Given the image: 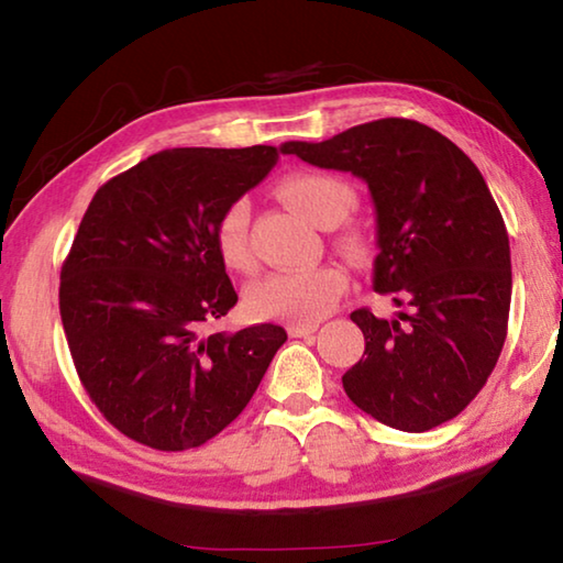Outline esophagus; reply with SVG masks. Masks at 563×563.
Instances as JSON below:
<instances>
[{
  "mask_svg": "<svg viewBox=\"0 0 563 563\" xmlns=\"http://www.w3.org/2000/svg\"><path fill=\"white\" fill-rule=\"evenodd\" d=\"M318 330L316 322H290L288 325V335L290 338H308Z\"/></svg>",
  "mask_w": 563,
  "mask_h": 563,
  "instance_id": "34e87169",
  "label": "esophagus"
}]
</instances>
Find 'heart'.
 I'll use <instances>...</instances> for the list:
<instances>
[{
  "label": "heart",
  "instance_id": "1",
  "mask_svg": "<svg viewBox=\"0 0 563 563\" xmlns=\"http://www.w3.org/2000/svg\"><path fill=\"white\" fill-rule=\"evenodd\" d=\"M278 194L305 221L330 228L345 221L355 206V194L328 174H295L280 180ZM251 225V203L245 198L235 201L218 216L213 228L216 251L228 271L251 273L255 255L247 238ZM350 245L355 243L350 238ZM347 290V275L338 265H320L312 271L271 273L255 280L245 290V312L255 320H288L316 322L335 308L340 295Z\"/></svg>",
  "mask_w": 563,
  "mask_h": 563
}]
</instances>
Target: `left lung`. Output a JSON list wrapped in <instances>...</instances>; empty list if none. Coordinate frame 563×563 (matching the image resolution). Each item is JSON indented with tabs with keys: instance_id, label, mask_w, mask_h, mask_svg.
I'll return each mask as SVG.
<instances>
[{
	"instance_id": "8db88e82",
	"label": "left lung",
	"mask_w": 563,
	"mask_h": 563,
	"mask_svg": "<svg viewBox=\"0 0 563 563\" xmlns=\"http://www.w3.org/2000/svg\"><path fill=\"white\" fill-rule=\"evenodd\" d=\"M285 154L350 170L375 203L373 285L399 312L350 316L365 355L342 375L347 397L402 432L450 422L487 385L507 340L509 235L487 180L460 146L412 119L360 123L320 144L288 141Z\"/></svg>"
}]
</instances>
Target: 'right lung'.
<instances>
[{
	"instance_id": "add662e5",
	"label": "right lung",
	"mask_w": 563,
	"mask_h": 563,
	"mask_svg": "<svg viewBox=\"0 0 563 563\" xmlns=\"http://www.w3.org/2000/svg\"><path fill=\"white\" fill-rule=\"evenodd\" d=\"M285 146L168 148L107 180L62 265L59 312L84 389L129 440L201 446L251 402L288 335L211 332L238 302L213 228Z\"/></svg>"
}]
</instances>
